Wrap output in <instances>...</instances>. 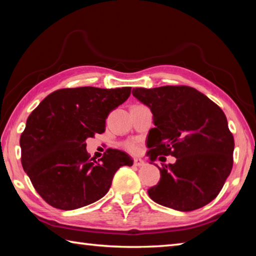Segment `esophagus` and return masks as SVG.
<instances>
[{
    "label": "esophagus",
    "instance_id": "esophagus-1",
    "mask_svg": "<svg viewBox=\"0 0 256 256\" xmlns=\"http://www.w3.org/2000/svg\"><path fill=\"white\" fill-rule=\"evenodd\" d=\"M133 164H134V166L140 167V166H144V160H142L141 158H134V160H133Z\"/></svg>",
    "mask_w": 256,
    "mask_h": 256
}]
</instances>
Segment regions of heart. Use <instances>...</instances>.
<instances>
[{
	"instance_id": "b5f03b06",
	"label": "heart",
	"mask_w": 256,
	"mask_h": 256,
	"mask_svg": "<svg viewBox=\"0 0 256 256\" xmlns=\"http://www.w3.org/2000/svg\"><path fill=\"white\" fill-rule=\"evenodd\" d=\"M123 148L131 154H136L138 150V144L136 141H128L123 144Z\"/></svg>"
}]
</instances>
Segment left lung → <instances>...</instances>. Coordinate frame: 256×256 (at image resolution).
I'll return each mask as SVG.
<instances>
[{"label": "left lung", "mask_w": 256, "mask_h": 256, "mask_svg": "<svg viewBox=\"0 0 256 256\" xmlns=\"http://www.w3.org/2000/svg\"><path fill=\"white\" fill-rule=\"evenodd\" d=\"M133 96L154 114L146 136L151 162L174 156L159 168L160 180L148 190L151 200L178 211L206 206L218 196L234 164L232 133L224 112L206 94L188 86L136 88Z\"/></svg>", "instance_id": "left-lung-1"}]
</instances>
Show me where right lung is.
<instances>
[{
	"label": "right lung",
	"mask_w": 256,
	"mask_h": 256,
	"mask_svg": "<svg viewBox=\"0 0 256 256\" xmlns=\"http://www.w3.org/2000/svg\"><path fill=\"white\" fill-rule=\"evenodd\" d=\"M131 88L60 89L32 112L20 136L21 164L37 193L50 206L73 210L108 192L112 177L133 160L107 149L96 162L86 150V138L105 132L108 114L126 100Z\"/></svg>",
	"instance_id": "add662e5"
}]
</instances>
